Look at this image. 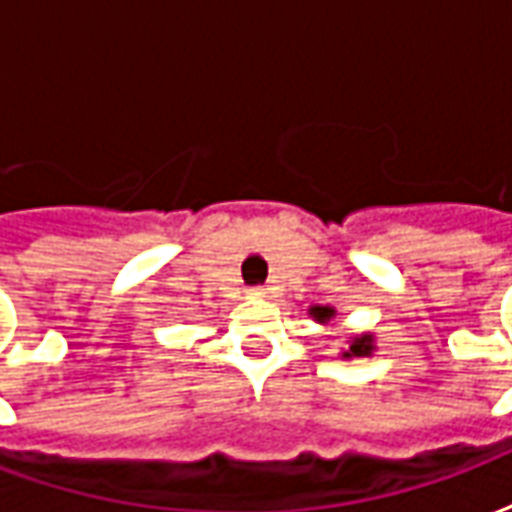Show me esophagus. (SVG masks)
<instances>
[{"label": "esophagus", "mask_w": 512, "mask_h": 512, "mask_svg": "<svg viewBox=\"0 0 512 512\" xmlns=\"http://www.w3.org/2000/svg\"><path fill=\"white\" fill-rule=\"evenodd\" d=\"M268 296H271V288H263V285L249 288V299H268Z\"/></svg>", "instance_id": "1"}]
</instances>
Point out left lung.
Listing matches in <instances>:
<instances>
[{
    "label": "left lung",
    "instance_id": "8db88e82",
    "mask_svg": "<svg viewBox=\"0 0 512 512\" xmlns=\"http://www.w3.org/2000/svg\"><path fill=\"white\" fill-rule=\"evenodd\" d=\"M310 315L318 323H329V318L334 315L332 307H310ZM376 340H373V334H356L351 337V345L343 351V359H351V356H370L376 351Z\"/></svg>",
    "mask_w": 512,
    "mask_h": 512
}]
</instances>
